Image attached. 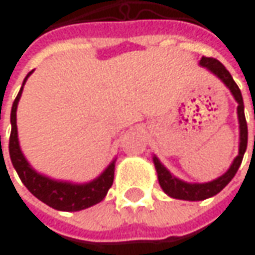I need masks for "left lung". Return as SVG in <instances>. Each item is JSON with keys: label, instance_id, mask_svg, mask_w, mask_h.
<instances>
[{"label": "left lung", "instance_id": "1", "mask_svg": "<svg viewBox=\"0 0 255 255\" xmlns=\"http://www.w3.org/2000/svg\"><path fill=\"white\" fill-rule=\"evenodd\" d=\"M200 65L207 68L208 71H211L214 75H217L228 90L231 91V94L234 95L236 101H237V114H238V123H240V145H238V155L234 158L233 164L230 165L227 172H224L221 177H218L216 180L210 181V183L204 184H191L185 183L183 180L174 177L171 172L168 171L160 160L154 155L152 161L157 170V175H158V183H160L161 188L164 190V193L168 194L172 198H178V200H187V201H201L205 198H210L213 195L218 194L226 185H227L233 177L236 175L238 171L241 161L244 157V152L247 149V139H249V129H247V121H246V116H244V103H243V95L238 88L236 81L233 80L231 74L227 71V68L221 64V62L216 60V58H208V57H203ZM255 118V114H254ZM255 138V137H254ZM255 144V142H254Z\"/></svg>", "mask_w": 255, "mask_h": 255}]
</instances>
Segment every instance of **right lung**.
<instances>
[{
    "label": "right lung",
    "instance_id": "add662e5",
    "mask_svg": "<svg viewBox=\"0 0 255 255\" xmlns=\"http://www.w3.org/2000/svg\"><path fill=\"white\" fill-rule=\"evenodd\" d=\"M32 71L28 72L22 87L18 93L17 98L11 108V135H9V157L11 162L17 171L18 177L21 178L22 184L28 188V191L35 195L39 201L45 203L55 210L60 211H80L88 208L91 205L98 204L104 200L110 187L114 181V170H116V160L113 161L104 171L100 174L95 180L85 184H72L67 181H57L50 177H45L37 172L29 162L25 160L22 151L19 148L17 131V107L18 101L22 94L24 84ZM1 145V135H0Z\"/></svg>",
    "mask_w": 255,
    "mask_h": 255
}]
</instances>
